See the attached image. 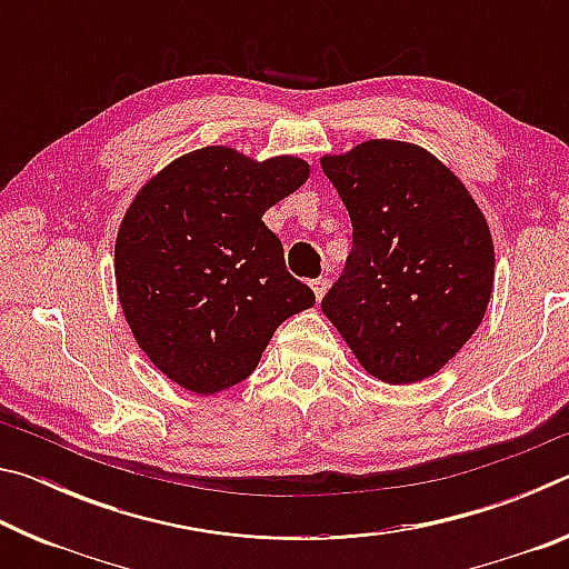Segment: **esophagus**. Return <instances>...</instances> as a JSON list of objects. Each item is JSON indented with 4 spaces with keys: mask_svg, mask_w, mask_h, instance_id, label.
Returning a JSON list of instances; mask_svg holds the SVG:
<instances>
[{
    "mask_svg": "<svg viewBox=\"0 0 569 569\" xmlns=\"http://www.w3.org/2000/svg\"><path fill=\"white\" fill-rule=\"evenodd\" d=\"M308 286H311L316 301H321L323 293H326V288H329V281H326V278H313V281L308 283Z\"/></svg>",
    "mask_w": 569,
    "mask_h": 569,
    "instance_id": "esophagus-1",
    "label": "esophagus"
}]
</instances>
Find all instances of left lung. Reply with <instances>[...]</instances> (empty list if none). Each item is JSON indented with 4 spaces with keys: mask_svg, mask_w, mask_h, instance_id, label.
Masks as SVG:
<instances>
[{
    "mask_svg": "<svg viewBox=\"0 0 569 569\" xmlns=\"http://www.w3.org/2000/svg\"><path fill=\"white\" fill-rule=\"evenodd\" d=\"M321 168L353 248L321 308L373 379L417 383L459 353L487 313L495 243L455 172L413 142L366 140Z\"/></svg>",
    "mask_w": 569,
    "mask_h": 569,
    "instance_id": "8db88e82",
    "label": "left lung"
}]
</instances>
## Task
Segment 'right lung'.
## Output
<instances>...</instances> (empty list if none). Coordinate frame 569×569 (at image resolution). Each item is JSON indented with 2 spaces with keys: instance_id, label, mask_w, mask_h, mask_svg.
I'll return each instance as SVG.
<instances>
[{
  "instance_id": "right-lung-1",
  "label": "right lung",
  "mask_w": 569,
  "mask_h": 569,
  "mask_svg": "<svg viewBox=\"0 0 569 569\" xmlns=\"http://www.w3.org/2000/svg\"><path fill=\"white\" fill-rule=\"evenodd\" d=\"M308 172L296 156L258 162L208 146L138 190L114 240L118 298L134 341L178 387L200 397L236 387L278 326L316 303L261 220Z\"/></svg>"
}]
</instances>
